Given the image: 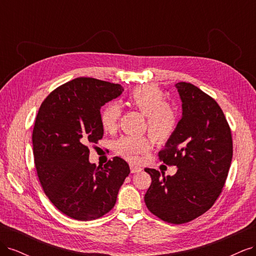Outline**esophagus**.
<instances>
[{
  "label": "esophagus",
  "mask_w": 256,
  "mask_h": 256,
  "mask_svg": "<svg viewBox=\"0 0 256 256\" xmlns=\"http://www.w3.org/2000/svg\"><path fill=\"white\" fill-rule=\"evenodd\" d=\"M130 171H131V173L140 172V171H142V168L138 166H136V164H130Z\"/></svg>",
  "instance_id": "esophagus-1"
}]
</instances>
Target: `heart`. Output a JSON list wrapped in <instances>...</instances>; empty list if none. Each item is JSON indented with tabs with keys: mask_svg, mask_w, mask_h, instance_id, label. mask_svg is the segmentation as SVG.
Instances as JSON below:
<instances>
[{
	"mask_svg": "<svg viewBox=\"0 0 256 256\" xmlns=\"http://www.w3.org/2000/svg\"><path fill=\"white\" fill-rule=\"evenodd\" d=\"M164 92L154 85L136 86L129 92L127 104L145 114V128L148 134L122 136L113 143V150L118 156L129 161H138L141 154L148 152L152 138L158 143L166 142L175 132L178 118L175 108L166 102ZM120 116V106L112 102L104 106L100 114L102 127L106 132L118 128Z\"/></svg>",
	"mask_w": 256,
	"mask_h": 256,
	"instance_id": "heart-1",
	"label": "heart"
}]
</instances>
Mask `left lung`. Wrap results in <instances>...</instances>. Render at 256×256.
<instances>
[{"label": "left lung", "instance_id": "8db88e82", "mask_svg": "<svg viewBox=\"0 0 256 256\" xmlns=\"http://www.w3.org/2000/svg\"><path fill=\"white\" fill-rule=\"evenodd\" d=\"M182 118L158 154L160 161L177 166L173 176L152 177L144 200L148 210L168 223L194 220L210 208L222 192L233 157L230 128L216 100L187 82L177 83Z\"/></svg>", "mask_w": 256, "mask_h": 256}]
</instances>
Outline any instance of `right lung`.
<instances>
[{
	"label": "right lung",
	"instance_id": "1",
	"mask_svg": "<svg viewBox=\"0 0 256 256\" xmlns=\"http://www.w3.org/2000/svg\"><path fill=\"white\" fill-rule=\"evenodd\" d=\"M122 90L120 84L76 78L51 92L38 110L32 136L38 180L51 203L72 219L109 212L130 173L120 157L104 166L88 161V146L104 136L100 109Z\"/></svg>",
	"mask_w": 256,
	"mask_h": 256
}]
</instances>
